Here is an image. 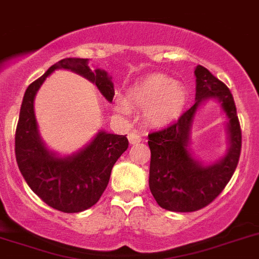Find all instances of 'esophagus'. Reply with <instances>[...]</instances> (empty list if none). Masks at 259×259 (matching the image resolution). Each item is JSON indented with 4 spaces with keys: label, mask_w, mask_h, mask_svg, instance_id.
Here are the masks:
<instances>
[{
    "label": "esophagus",
    "mask_w": 259,
    "mask_h": 259,
    "mask_svg": "<svg viewBox=\"0 0 259 259\" xmlns=\"http://www.w3.org/2000/svg\"><path fill=\"white\" fill-rule=\"evenodd\" d=\"M127 139H129L130 145H137V143H139L142 141V137L139 136L137 132H130L129 134H127Z\"/></svg>",
    "instance_id": "1"
}]
</instances>
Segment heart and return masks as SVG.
Instances as JSON below:
<instances>
[{"label": "heart", "mask_w": 259, "mask_h": 259, "mask_svg": "<svg viewBox=\"0 0 259 259\" xmlns=\"http://www.w3.org/2000/svg\"><path fill=\"white\" fill-rule=\"evenodd\" d=\"M185 90L170 76L156 74L136 83L127 94L132 105L146 108V117L154 123L175 120L185 104ZM116 109L122 114L130 113V105L122 98L116 100Z\"/></svg>", "instance_id": "heart-1"}]
</instances>
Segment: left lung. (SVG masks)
<instances>
[{
  "label": "left lung",
  "instance_id": "left-lung-1",
  "mask_svg": "<svg viewBox=\"0 0 259 259\" xmlns=\"http://www.w3.org/2000/svg\"><path fill=\"white\" fill-rule=\"evenodd\" d=\"M194 74V105L175 123L148 134L150 190L160 207L177 212H192L210 204L229 183L241 152V127L232 94L206 67L198 65ZM207 98H218L229 118L230 150L222 161L203 167L192 159L187 146L195 112Z\"/></svg>",
  "mask_w": 259,
  "mask_h": 259
}]
</instances>
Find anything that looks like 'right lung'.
Returning a JSON list of instances; mask_svg holds the SVG:
<instances>
[{
  "label": "right lung",
  "mask_w": 259,
  "mask_h": 259,
  "mask_svg": "<svg viewBox=\"0 0 259 259\" xmlns=\"http://www.w3.org/2000/svg\"><path fill=\"white\" fill-rule=\"evenodd\" d=\"M56 69H67L80 74L112 102L113 83L107 71L91 70L87 58H64L51 66L39 79L27 87L15 132V157L22 176L32 192L48 206L62 212H80L100 199L104 193L112 168L126 151V136L99 132L89 146L66 157L48 151L39 136L33 99L47 76Z\"/></svg>",
  "instance_id": "obj_1"
}]
</instances>
